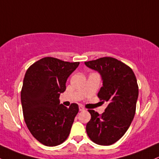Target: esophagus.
I'll return each mask as SVG.
<instances>
[{
	"instance_id": "1",
	"label": "esophagus",
	"mask_w": 159,
	"mask_h": 159,
	"mask_svg": "<svg viewBox=\"0 0 159 159\" xmlns=\"http://www.w3.org/2000/svg\"><path fill=\"white\" fill-rule=\"evenodd\" d=\"M79 110L80 111H84V108L83 106H81V105L79 106Z\"/></svg>"
}]
</instances>
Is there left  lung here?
Masks as SVG:
<instances>
[{
    "mask_svg": "<svg viewBox=\"0 0 159 159\" xmlns=\"http://www.w3.org/2000/svg\"><path fill=\"white\" fill-rule=\"evenodd\" d=\"M84 63L100 73L103 82L97 96L108 104L101 115L88 109L91 118L86 125L87 134L95 143L109 146L123 137L133 121L139 93L137 78L131 68L113 57Z\"/></svg>",
    "mask_w": 159,
    "mask_h": 159,
    "instance_id": "obj_1",
    "label": "left lung"
}]
</instances>
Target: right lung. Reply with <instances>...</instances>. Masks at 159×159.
<instances>
[{
	"label": "right lung",
	"instance_id": "add662e5",
	"mask_svg": "<svg viewBox=\"0 0 159 159\" xmlns=\"http://www.w3.org/2000/svg\"><path fill=\"white\" fill-rule=\"evenodd\" d=\"M79 62H66L44 57L26 71L21 90L25 122L38 141L47 146H58L69 137L78 114V106L69 108L60 104V95L66 90L67 78Z\"/></svg>",
	"mask_w": 159,
	"mask_h": 159
}]
</instances>
